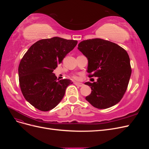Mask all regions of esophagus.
I'll return each mask as SVG.
<instances>
[{
  "label": "esophagus",
  "instance_id": "34e87169",
  "mask_svg": "<svg viewBox=\"0 0 149 149\" xmlns=\"http://www.w3.org/2000/svg\"><path fill=\"white\" fill-rule=\"evenodd\" d=\"M74 84H75L76 86H79V87H81V86H83V83H78V82H75V83H74Z\"/></svg>",
  "mask_w": 149,
  "mask_h": 149
}]
</instances>
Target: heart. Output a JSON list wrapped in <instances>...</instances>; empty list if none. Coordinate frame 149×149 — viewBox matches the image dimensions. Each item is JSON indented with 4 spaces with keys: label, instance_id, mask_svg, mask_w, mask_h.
I'll list each match as a JSON object with an SVG mask.
<instances>
[{
    "label": "heart",
    "instance_id": "obj_1",
    "mask_svg": "<svg viewBox=\"0 0 149 149\" xmlns=\"http://www.w3.org/2000/svg\"><path fill=\"white\" fill-rule=\"evenodd\" d=\"M72 78H73L74 79H78L79 78L78 76L77 75H76V74H74V75L72 76Z\"/></svg>",
    "mask_w": 149,
    "mask_h": 149
}]
</instances>
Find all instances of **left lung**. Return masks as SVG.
I'll use <instances>...</instances> for the list:
<instances>
[{"instance_id": "left-lung-1", "label": "left lung", "mask_w": 149, "mask_h": 149, "mask_svg": "<svg viewBox=\"0 0 149 149\" xmlns=\"http://www.w3.org/2000/svg\"><path fill=\"white\" fill-rule=\"evenodd\" d=\"M78 48L88 58L89 77H98L96 82L85 83L92 90L86 100L97 109L116 105L123 97L131 75L128 53L116 43L101 38L84 40Z\"/></svg>"}]
</instances>
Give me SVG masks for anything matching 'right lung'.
<instances>
[{
  "instance_id": "right-lung-1",
  "label": "right lung",
  "mask_w": 149,
  "mask_h": 149,
  "mask_svg": "<svg viewBox=\"0 0 149 149\" xmlns=\"http://www.w3.org/2000/svg\"><path fill=\"white\" fill-rule=\"evenodd\" d=\"M77 40L60 37L38 40L28 49L19 66L21 91L30 104L42 111L55 107L63 97L70 79L57 80L53 73Z\"/></svg>"
}]
</instances>
